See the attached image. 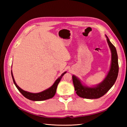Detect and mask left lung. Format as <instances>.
<instances>
[{
    "instance_id": "left-lung-1",
    "label": "left lung",
    "mask_w": 127,
    "mask_h": 127,
    "mask_svg": "<svg viewBox=\"0 0 127 127\" xmlns=\"http://www.w3.org/2000/svg\"><path fill=\"white\" fill-rule=\"evenodd\" d=\"M106 37L107 43L111 52V64L110 70L104 80L100 84L95 87L83 86L80 81L76 76H73L72 79L74 90L77 95H78L79 97L89 99L98 98L102 97L112 87L117 80L119 72L117 50L115 47L109 40L108 37L107 36Z\"/></svg>"
}]
</instances>
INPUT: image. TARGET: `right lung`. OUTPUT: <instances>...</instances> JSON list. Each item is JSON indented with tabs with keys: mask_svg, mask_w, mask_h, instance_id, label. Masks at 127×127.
<instances>
[{
	"mask_svg": "<svg viewBox=\"0 0 127 127\" xmlns=\"http://www.w3.org/2000/svg\"><path fill=\"white\" fill-rule=\"evenodd\" d=\"M65 73L66 72L63 73L61 75V76L59 77V78L56 80V81L55 82L52 86L49 88V89L45 90V91L42 92H41L40 93L33 94V93H30V92L25 91L24 90L21 89L20 87H19V86L16 84V82L14 81L13 76V74H12V72L11 70V74H12L13 81V82L14 83L15 86H16V87L17 88V89L19 90V91H20L21 93L23 95V96H25L26 98L32 101H43L47 99H49V98H51L53 97H54V96L55 95V94L56 93V91H57L58 85V83H59V82L62 79V77H63V75L65 74Z\"/></svg>",
	"mask_w": 127,
	"mask_h": 127,
	"instance_id": "add662e5",
	"label": "right lung"
}]
</instances>
